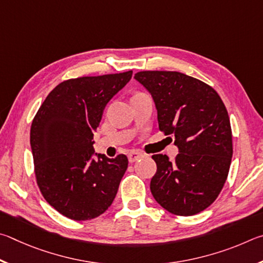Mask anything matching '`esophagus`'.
I'll return each mask as SVG.
<instances>
[{
    "label": "esophagus",
    "instance_id": "34e87169",
    "mask_svg": "<svg viewBox=\"0 0 263 263\" xmlns=\"http://www.w3.org/2000/svg\"><path fill=\"white\" fill-rule=\"evenodd\" d=\"M143 157H144V155L140 153V151H136V150H133L128 154L129 163H134V162H136V160H139V159L143 158Z\"/></svg>",
    "mask_w": 263,
    "mask_h": 263
}]
</instances>
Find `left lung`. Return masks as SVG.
<instances>
[{
    "instance_id": "1",
    "label": "left lung",
    "mask_w": 263,
    "mask_h": 263,
    "mask_svg": "<svg viewBox=\"0 0 263 263\" xmlns=\"http://www.w3.org/2000/svg\"><path fill=\"white\" fill-rule=\"evenodd\" d=\"M135 80L153 96L159 130L174 136L179 148L172 162L166 155L153 156L157 172L151 193L173 215L199 214L228 179L233 146L227 107L210 85L182 72L140 71Z\"/></svg>"
}]
</instances>
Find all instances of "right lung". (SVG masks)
<instances>
[{"mask_svg": "<svg viewBox=\"0 0 263 263\" xmlns=\"http://www.w3.org/2000/svg\"><path fill=\"white\" fill-rule=\"evenodd\" d=\"M133 71L63 81L50 91L32 121L35 180L45 200L73 220H89L112 204L128 158L93 155V132L106 104Z\"/></svg>", "mask_w": 263, "mask_h": 263, "instance_id": "right-lung-1", "label": "right lung"}]
</instances>
